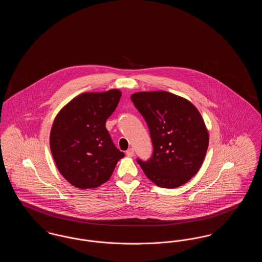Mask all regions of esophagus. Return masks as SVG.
Returning a JSON list of instances; mask_svg holds the SVG:
<instances>
[{"label": "esophagus", "instance_id": "esophagus-1", "mask_svg": "<svg viewBox=\"0 0 262 262\" xmlns=\"http://www.w3.org/2000/svg\"><path fill=\"white\" fill-rule=\"evenodd\" d=\"M126 155L128 156V157H133L134 155H135V151L133 148H129V149L126 150Z\"/></svg>", "mask_w": 262, "mask_h": 262}]
</instances>
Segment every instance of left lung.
Wrapping results in <instances>:
<instances>
[{"mask_svg": "<svg viewBox=\"0 0 262 262\" xmlns=\"http://www.w3.org/2000/svg\"><path fill=\"white\" fill-rule=\"evenodd\" d=\"M132 101L145 119L153 144L151 159L137 160L156 186L176 188L187 183L203 163L209 134L196 107L167 91H140Z\"/></svg>", "mask_w": 262, "mask_h": 262, "instance_id": "8db88e82", "label": "left lung"}]
</instances>
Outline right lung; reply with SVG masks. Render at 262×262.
Here are the masks:
<instances>
[{
	"label": "right lung",
	"mask_w": 262,
	"mask_h": 262,
	"mask_svg": "<svg viewBox=\"0 0 262 262\" xmlns=\"http://www.w3.org/2000/svg\"><path fill=\"white\" fill-rule=\"evenodd\" d=\"M121 96L119 89L84 92L56 116L51 128V152L59 172L74 187H100L125 156L114 145L105 126Z\"/></svg>",
	"instance_id": "obj_1"
}]
</instances>
